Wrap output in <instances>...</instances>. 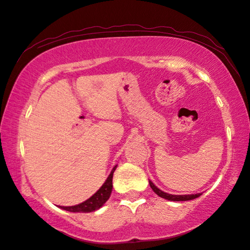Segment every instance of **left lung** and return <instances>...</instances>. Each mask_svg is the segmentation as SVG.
<instances>
[{
	"label": "left lung",
	"instance_id": "left-lung-1",
	"mask_svg": "<svg viewBox=\"0 0 250 250\" xmlns=\"http://www.w3.org/2000/svg\"><path fill=\"white\" fill-rule=\"evenodd\" d=\"M149 185H150V188L153 190V192L156 194H158L159 196H161V198L168 200V201H174V202H179V201H189V200H193L199 198V196L202 193H195V194H169L164 192L161 189H159L157 186L153 184L151 180H149Z\"/></svg>",
	"mask_w": 250,
	"mask_h": 250
}]
</instances>
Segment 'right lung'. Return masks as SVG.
<instances>
[{
  "instance_id": "1",
  "label": "right lung",
  "mask_w": 250,
  "mask_h": 250,
  "mask_svg": "<svg viewBox=\"0 0 250 250\" xmlns=\"http://www.w3.org/2000/svg\"><path fill=\"white\" fill-rule=\"evenodd\" d=\"M116 168L117 166H115L113 169H111L108 177L106 178L105 183L101 186V188L93 195L90 196L88 200L74 206H59L60 208L72 211V213H92V211L100 209L110 196L111 190H113V175Z\"/></svg>"
}]
</instances>
